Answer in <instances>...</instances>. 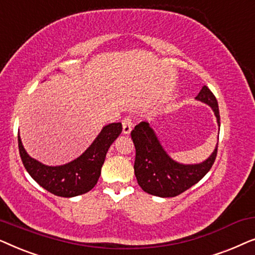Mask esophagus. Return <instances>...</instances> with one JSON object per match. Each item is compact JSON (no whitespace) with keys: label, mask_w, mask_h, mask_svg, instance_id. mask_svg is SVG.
I'll return each mask as SVG.
<instances>
[{"label":"esophagus","mask_w":255,"mask_h":255,"mask_svg":"<svg viewBox=\"0 0 255 255\" xmlns=\"http://www.w3.org/2000/svg\"><path fill=\"white\" fill-rule=\"evenodd\" d=\"M123 134H128L132 130V120L130 117H125L123 120Z\"/></svg>","instance_id":"obj_1"}]
</instances>
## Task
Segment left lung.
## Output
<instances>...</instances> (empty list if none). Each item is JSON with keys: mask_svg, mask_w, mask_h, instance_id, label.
<instances>
[{"mask_svg": "<svg viewBox=\"0 0 255 255\" xmlns=\"http://www.w3.org/2000/svg\"><path fill=\"white\" fill-rule=\"evenodd\" d=\"M195 100L208 104L219 123L218 102L207 86L202 87ZM135 147L134 175L138 184L147 194L159 197H174L189 189L204 177L214 165L217 145L211 155L200 163L177 162L162 147L152 124L140 122L131 132Z\"/></svg>", "mask_w": 255, "mask_h": 255, "instance_id": "1", "label": "left lung"}]
</instances>
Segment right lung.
Masks as SVG:
<instances>
[{"instance_id":"right-lung-1","label":"right lung","mask_w":255,"mask_h":255,"mask_svg":"<svg viewBox=\"0 0 255 255\" xmlns=\"http://www.w3.org/2000/svg\"><path fill=\"white\" fill-rule=\"evenodd\" d=\"M121 132V123L106 125L81 155L60 166H47L31 158L18 134L19 154L26 172L40 187L57 196L74 197L95 187L108 149Z\"/></svg>"}]
</instances>
